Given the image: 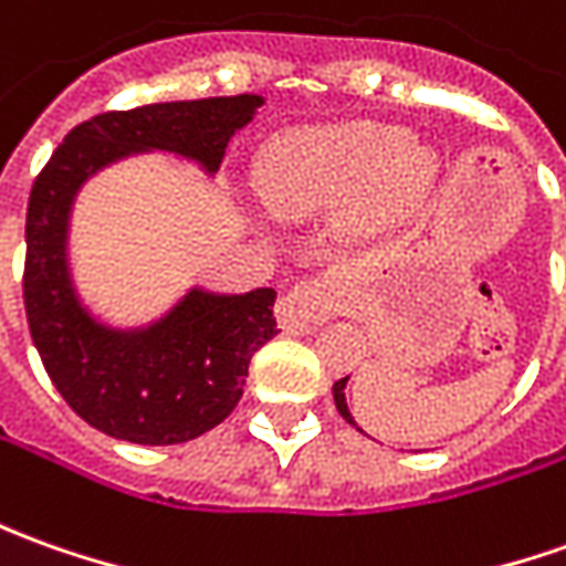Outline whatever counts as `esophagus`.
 I'll return each mask as SVG.
<instances>
[{"label": "esophagus", "instance_id": "1", "mask_svg": "<svg viewBox=\"0 0 566 566\" xmlns=\"http://www.w3.org/2000/svg\"><path fill=\"white\" fill-rule=\"evenodd\" d=\"M334 306V291L328 282H300L294 284L279 303V325L284 332L303 334L322 325Z\"/></svg>", "mask_w": 566, "mask_h": 566}]
</instances>
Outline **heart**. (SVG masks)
<instances>
[{"instance_id":"obj_1","label":"heart","mask_w":566,"mask_h":566,"mask_svg":"<svg viewBox=\"0 0 566 566\" xmlns=\"http://www.w3.org/2000/svg\"><path fill=\"white\" fill-rule=\"evenodd\" d=\"M253 179L272 217L306 219L344 207L349 232H375L428 195L437 157L390 123H325L275 138Z\"/></svg>"}]
</instances>
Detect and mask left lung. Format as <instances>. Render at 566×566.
<instances>
[{
    "label": "left lung",
    "instance_id": "8db88e82",
    "mask_svg": "<svg viewBox=\"0 0 566 566\" xmlns=\"http://www.w3.org/2000/svg\"><path fill=\"white\" fill-rule=\"evenodd\" d=\"M347 380L349 378H340L337 384H334V406H337V412L344 415L349 424H356V421H353V415H349V409H347V394H344V390H347Z\"/></svg>",
    "mask_w": 566,
    "mask_h": 566
}]
</instances>
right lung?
<instances>
[{
	"mask_svg": "<svg viewBox=\"0 0 566 566\" xmlns=\"http://www.w3.org/2000/svg\"><path fill=\"white\" fill-rule=\"evenodd\" d=\"M263 95H222L107 111L73 126L33 182L27 203V325L57 394L86 424L138 446L188 443L222 424L272 340L275 291L213 294L191 287L145 328H114L83 306L67 263L76 191L129 154L167 151L213 176L229 138Z\"/></svg>",
	"mask_w": 566,
	"mask_h": 566,
	"instance_id": "right-lung-1",
	"label": "right lung"
}]
</instances>
